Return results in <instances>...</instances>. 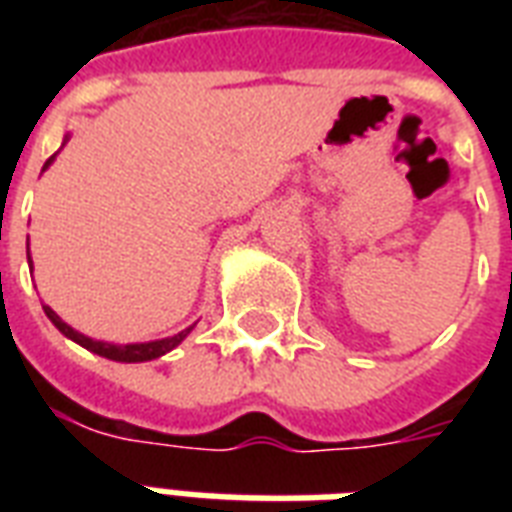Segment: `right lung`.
Segmentation results:
<instances>
[{"mask_svg": "<svg viewBox=\"0 0 512 512\" xmlns=\"http://www.w3.org/2000/svg\"><path fill=\"white\" fill-rule=\"evenodd\" d=\"M68 143V135L63 138V146ZM58 156V154H55ZM55 156H50L47 162H44L42 172L50 167L52 162H55ZM28 263H31V255H28ZM34 268V265H31ZM44 313H47V319L58 327L60 335H66L68 340H74L76 345H82V348L92 350V353H98V356L103 358H111V361H122V364H140V361H154V358H162L164 353H170L172 348H177L180 342L185 340V337L191 335V329L196 327V324H191V327H185L183 332H177V335L172 337H162V340H151V342H127V345H114V342H103V340H92V337L82 335V332H76L74 327H68L66 321L60 319L58 313L52 311L50 305H44Z\"/></svg>", "mask_w": 512, "mask_h": 512, "instance_id": "1", "label": "right lung"}]
</instances>
